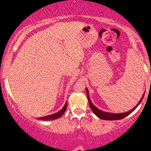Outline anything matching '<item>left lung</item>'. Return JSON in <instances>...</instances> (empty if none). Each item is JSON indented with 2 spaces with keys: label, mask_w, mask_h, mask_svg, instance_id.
Instances as JSON below:
<instances>
[{
  "label": "left lung",
  "mask_w": 151,
  "mask_h": 151,
  "mask_svg": "<svg viewBox=\"0 0 151 151\" xmlns=\"http://www.w3.org/2000/svg\"><path fill=\"white\" fill-rule=\"evenodd\" d=\"M86 94H87V98H88V101H89V106H90V107H91L92 111L93 112V114H94L96 116L99 118V119H104V120H109V121H115V120H119V119H124V118H125L126 116H127L128 115H129L130 114L132 113L133 111H134L135 109L138 107V106L141 104V102L142 101V100H143V96H144V94H145V92H144V93H143V96H142V97L141 99V100L139 101V102L137 104V105L134 107V108H133L131 110H130L129 111L124 112V113L114 114V113H110V112L103 111L100 110V109L96 108V107L93 104L92 102L91 101V100H90L89 91H88L87 88L86 89Z\"/></svg>",
  "instance_id": "obj_1"
}]
</instances>
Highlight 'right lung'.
I'll use <instances>...</instances> for the list:
<instances>
[{
	"instance_id": "right-lung-1",
	"label": "right lung",
	"mask_w": 151,
	"mask_h": 151,
	"mask_svg": "<svg viewBox=\"0 0 151 151\" xmlns=\"http://www.w3.org/2000/svg\"><path fill=\"white\" fill-rule=\"evenodd\" d=\"M67 102H66L65 106H63V108H62L60 111L57 112V113L55 114H51V115H49V116H45L37 118V119H40V120H42V121H51V120H55V119H59V118L61 117L64 114V113H65V110L67 109Z\"/></svg>"
}]
</instances>
